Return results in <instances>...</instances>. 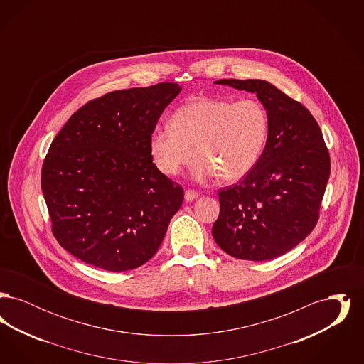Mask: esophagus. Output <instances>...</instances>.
Here are the masks:
<instances>
[{"mask_svg":"<svg viewBox=\"0 0 364 364\" xmlns=\"http://www.w3.org/2000/svg\"><path fill=\"white\" fill-rule=\"evenodd\" d=\"M198 196H199V193H198L196 191L187 190L184 192V199H186L187 202H192V200H195Z\"/></svg>","mask_w":364,"mask_h":364,"instance_id":"esophagus-1","label":"esophagus"}]
</instances>
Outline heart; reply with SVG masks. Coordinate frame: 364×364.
<instances>
[{"label":"heart","instance_id":"obj_1","mask_svg":"<svg viewBox=\"0 0 364 364\" xmlns=\"http://www.w3.org/2000/svg\"><path fill=\"white\" fill-rule=\"evenodd\" d=\"M171 122L153 128L151 159L161 173L176 176L195 156L191 173L198 181L215 176L223 183L240 180L259 161L269 136L267 112L251 98L199 97L176 109Z\"/></svg>","mask_w":364,"mask_h":364}]
</instances>
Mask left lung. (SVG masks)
Returning a JSON list of instances; mask_svg holds the SVG:
<instances>
[{
    "instance_id": "1",
    "label": "left lung",
    "mask_w": 364,
    "mask_h": 364,
    "mask_svg": "<svg viewBox=\"0 0 364 364\" xmlns=\"http://www.w3.org/2000/svg\"><path fill=\"white\" fill-rule=\"evenodd\" d=\"M257 94L269 116L259 161L239 184L220 190L213 237L226 254L269 260L291 251L316 225L330 156L311 113L259 79L214 82Z\"/></svg>"
}]
</instances>
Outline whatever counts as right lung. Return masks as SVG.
Here are the masks:
<instances>
[{
    "label": "right lung",
    "mask_w": 364,
    "mask_h": 364,
    "mask_svg": "<svg viewBox=\"0 0 364 364\" xmlns=\"http://www.w3.org/2000/svg\"><path fill=\"white\" fill-rule=\"evenodd\" d=\"M180 91L159 83L109 92L53 140L41 187L54 237L77 259L125 272L158 251L184 191L156 169L149 136Z\"/></svg>",
    "instance_id": "right-lung-1"
}]
</instances>
